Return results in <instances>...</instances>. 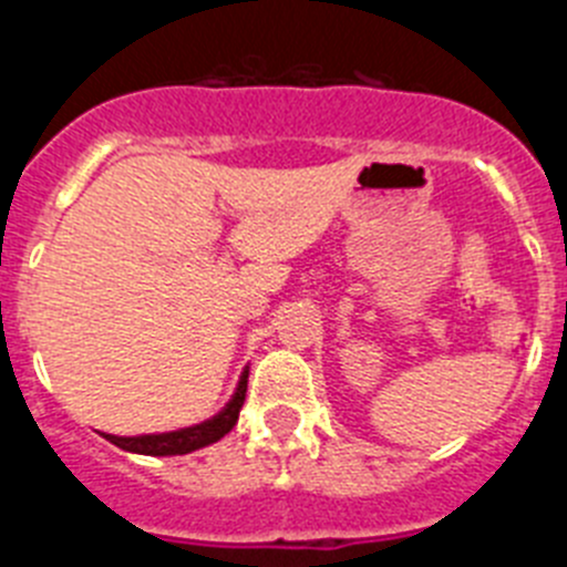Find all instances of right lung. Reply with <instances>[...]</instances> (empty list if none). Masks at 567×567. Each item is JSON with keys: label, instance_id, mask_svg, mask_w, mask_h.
I'll use <instances>...</instances> for the list:
<instances>
[{"label": "right lung", "instance_id": "add662e5", "mask_svg": "<svg viewBox=\"0 0 567 567\" xmlns=\"http://www.w3.org/2000/svg\"><path fill=\"white\" fill-rule=\"evenodd\" d=\"M247 378L249 369H244L238 380V389H235L233 400L224 405L221 412L215 417L204 420L198 425H189V429H178V432H164V434H142V437H115V434H104L113 445L124 449V452L133 454H150V457H173V454H189L195 449H204L209 443H218L224 434L233 432V425L238 423V412L247 398Z\"/></svg>", "mask_w": 567, "mask_h": 567}]
</instances>
